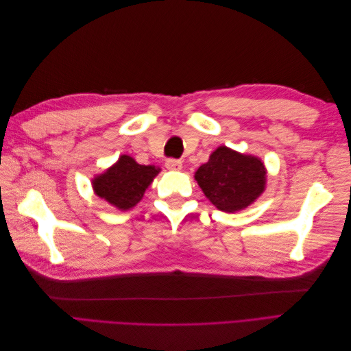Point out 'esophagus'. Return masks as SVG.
<instances>
[{
    "mask_svg": "<svg viewBox=\"0 0 351 351\" xmlns=\"http://www.w3.org/2000/svg\"><path fill=\"white\" fill-rule=\"evenodd\" d=\"M165 167L168 169H171V171H180V169L183 168V164L182 161H178V159H167Z\"/></svg>",
    "mask_w": 351,
    "mask_h": 351,
    "instance_id": "obj_1",
    "label": "esophagus"
}]
</instances>
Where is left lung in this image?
<instances>
[{
	"instance_id": "8db88e82",
	"label": "left lung",
	"mask_w": 351,
	"mask_h": 351,
	"mask_svg": "<svg viewBox=\"0 0 351 351\" xmlns=\"http://www.w3.org/2000/svg\"><path fill=\"white\" fill-rule=\"evenodd\" d=\"M195 178L202 192L219 210L237 212L253 204L265 190L267 169L259 158L219 146Z\"/></svg>"
}]
</instances>
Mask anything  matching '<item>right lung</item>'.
<instances>
[{"mask_svg":"<svg viewBox=\"0 0 351 351\" xmlns=\"http://www.w3.org/2000/svg\"><path fill=\"white\" fill-rule=\"evenodd\" d=\"M159 171L155 165H141L132 156L121 155L107 171L92 180V186L97 196L127 210L139 204Z\"/></svg>","mask_w":351,"mask_h":351,"instance_id":"add662e5","label":"right lung"}]
</instances>
